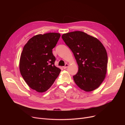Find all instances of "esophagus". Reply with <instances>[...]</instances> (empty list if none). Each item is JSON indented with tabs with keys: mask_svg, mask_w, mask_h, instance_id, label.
<instances>
[{
	"mask_svg": "<svg viewBox=\"0 0 125 125\" xmlns=\"http://www.w3.org/2000/svg\"><path fill=\"white\" fill-rule=\"evenodd\" d=\"M68 67V64H65V66H64V67H63V69H66Z\"/></svg>",
	"mask_w": 125,
	"mask_h": 125,
	"instance_id": "obj_1",
	"label": "esophagus"
}]
</instances>
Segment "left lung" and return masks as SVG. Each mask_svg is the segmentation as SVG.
I'll return each instance as SVG.
<instances>
[{
  "instance_id": "1",
  "label": "left lung",
  "mask_w": 125,
  "mask_h": 125,
  "mask_svg": "<svg viewBox=\"0 0 125 125\" xmlns=\"http://www.w3.org/2000/svg\"><path fill=\"white\" fill-rule=\"evenodd\" d=\"M62 38L73 53L79 66L73 76L76 84L85 92L95 90L106 74L108 57L104 46L97 39L81 31L64 33Z\"/></svg>"
}]
</instances>
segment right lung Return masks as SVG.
<instances>
[{"label": "right lung", "mask_w": 125, "mask_h": 125, "mask_svg": "<svg viewBox=\"0 0 125 125\" xmlns=\"http://www.w3.org/2000/svg\"><path fill=\"white\" fill-rule=\"evenodd\" d=\"M60 34H39L30 39L23 47L19 68L27 84L39 93L47 91L58 77L61 70L54 65L52 53Z\"/></svg>", "instance_id": "add662e5"}]
</instances>
